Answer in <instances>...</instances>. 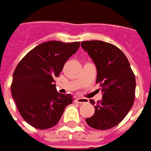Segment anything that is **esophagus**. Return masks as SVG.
Returning a JSON list of instances; mask_svg holds the SVG:
<instances>
[{"label": "esophagus", "instance_id": "obj_1", "mask_svg": "<svg viewBox=\"0 0 151 151\" xmlns=\"http://www.w3.org/2000/svg\"><path fill=\"white\" fill-rule=\"evenodd\" d=\"M74 101L76 102V103H79V104H83V103H86V102H88V100L87 99H85V98H74Z\"/></svg>", "mask_w": 151, "mask_h": 151}]
</instances>
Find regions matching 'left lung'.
Returning a JSON list of instances; mask_svg holds the SVG:
<instances>
[{
  "mask_svg": "<svg viewBox=\"0 0 151 151\" xmlns=\"http://www.w3.org/2000/svg\"><path fill=\"white\" fill-rule=\"evenodd\" d=\"M81 46L97 67V84L102 98L95 103L94 115L86 119L91 128L106 130L118 125L133 105L136 79L124 53L114 45L101 40L82 41Z\"/></svg>",
  "mask_w": 151,
  "mask_h": 151,
  "instance_id": "obj_1",
  "label": "left lung"
}]
</instances>
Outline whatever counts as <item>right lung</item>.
Masks as SVG:
<instances>
[{"mask_svg": "<svg viewBox=\"0 0 151 151\" xmlns=\"http://www.w3.org/2000/svg\"><path fill=\"white\" fill-rule=\"evenodd\" d=\"M79 48L80 42H44L17 65L11 93L21 116L31 126L38 129L55 126L66 106L72 103L71 95L58 93L54 79Z\"/></svg>", "mask_w": 151, "mask_h": 151, "instance_id": "right-lung-1", "label": "right lung"}]
</instances>
